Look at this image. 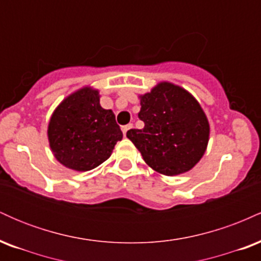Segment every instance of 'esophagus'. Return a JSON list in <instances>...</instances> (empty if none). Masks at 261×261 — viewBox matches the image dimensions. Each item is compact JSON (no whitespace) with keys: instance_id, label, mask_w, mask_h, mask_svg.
Masks as SVG:
<instances>
[{"instance_id":"1","label":"esophagus","mask_w":261,"mask_h":261,"mask_svg":"<svg viewBox=\"0 0 261 261\" xmlns=\"http://www.w3.org/2000/svg\"><path fill=\"white\" fill-rule=\"evenodd\" d=\"M130 128H133V124H127V125H125V126L121 127L124 136H126V133H127L128 130H130Z\"/></svg>"}]
</instances>
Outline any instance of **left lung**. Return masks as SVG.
I'll return each mask as SVG.
<instances>
[{"label": "left lung", "instance_id": "1", "mask_svg": "<svg viewBox=\"0 0 261 261\" xmlns=\"http://www.w3.org/2000/svg\"><path fill=\"white\" fill-rule=\"evenodd\" d=\"M143 128H131L133 141L146 163L164 175L188 172L201 160L208 142L210 125L202 108L181 87L162 82L141 95Z\"/></svg>", "mask_w": 261, "mask_h": 261}]
</instances>
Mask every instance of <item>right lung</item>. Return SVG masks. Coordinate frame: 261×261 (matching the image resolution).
Masks as SVG:
<instances>
[{"label": "right lung", "mask_w": 261, "mask_h": 261, "mask_svg": "<svg viewBox=\"0 0 261 261\" xmlns=\"http://www.w3.org/2000/svg\"><path fill=\"white\" fill-rule=\"evenodd\" d=\"M47 136L60 163L87 172L110 157L122 133L112 110L100 107L99 92L86 87L68 95L56 108Z\"/></svg>", "instance_id": "1"}]
</instances>
